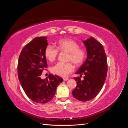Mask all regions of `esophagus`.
Listing matches in <instances>:
<instances>
[{
  "label": "esophagus",
  "instance_id": "1",
  "mask_svg": "<svg viewBox=\"0 0 128 128\" xmlns=\"http://www.w3.org/2000/svg\"><path fill=\"white\" fill-rule=\"evenodd\" d=\"M68 79H69V78H63L64 81H67V80H68Z\"/></svg>",
  "mask_w": 128,
  "mask_h": 128
}]
</instances>
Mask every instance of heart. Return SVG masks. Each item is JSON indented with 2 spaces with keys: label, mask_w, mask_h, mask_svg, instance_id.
I'll list each match as a JSON object with an SVG mask.
<instances>
[{
  "label": "heart",
  "mask_w": 128,
  "mask_h": 128,
  "mask_svg": "<svg viewBox=\"0 0 128 128\" xmlns=\"http://www.w3.org/2000/svg\"><path fill=\"white\" fill-rule=\"evenodd\" d=\"M79 47L80 46L77 42L70 39L61 40L57 43V48L59 50L69 53L68 60L72 62L76 66L82 64L86 56L85 50ZM58 53V50L52 45L49 44L45 48V56L50 62L55 60ZM74 69L72 62H58L52 68L51 71L54 74L65 78L72 72Z\"/></svg>",
  "instance_id": "heart-1"
}]
</instances>
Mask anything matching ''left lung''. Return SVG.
Returning a JSON list of instances; mask_svg holds the SVG:
<instances>
[{
  "label": "left lung",
  "instance_id": "obj_1",
  "mask_svg": "<svg viewBox=\"0 0 128 128\" xmlns=\"http://www.w3.org/2000/svg\"><path fill=\"white\" fill-rule=\"evenodd\" d=\"M87 52V58L75 73L85 75L84 80L75 78L77 81L72 94L76 99L82 102L90 100L101 90L107 78V56L103 46L93 37L83 40Z\"/></svg>",
  "mask_w": 128,
  "mask_h": 128
}]
</instances>
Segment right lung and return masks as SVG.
<instances>
[{
    "instance_id": "right-lung-1",
    "label": "right lung",
    "mask_w": 128,
    "mask_h": 128,
    "mask_svg": "<svg viewBox=\"0 0 128 128\" xmlns=\"http://www.w3.org/2000/svg\"><path fill=\"white\" fill-rule=\"evenodd\" d=\"M48 46L47 37H36L25 46L18 58V78L23 90L30 99L38 103H46L53 99L62 78L50 74L42 79L40 76L47 67L44 55Z\"/></svg>"
}]
</instances>
